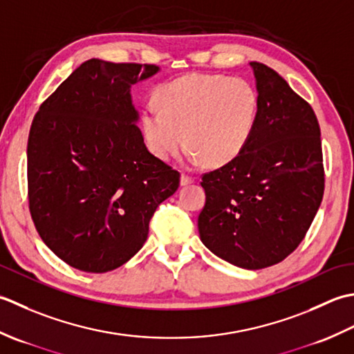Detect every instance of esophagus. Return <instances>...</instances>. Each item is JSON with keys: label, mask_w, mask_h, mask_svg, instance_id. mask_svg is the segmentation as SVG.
I'll use <instances>...</instances> for the list:
<instances>
[{"label": "esophagus", "mask_w": 354, "mask_h": 354, "mask_svg": "<svg viewBox=\"0 0 354 354\" xmlns=\"http://www.w3.org/2000/svg\"><path fill=\"white\" fill-rule=\"evenodd\" d=\"M192 182H194V178L191 176H187V174H182V177H180V185H182V186L191 185Z\"/></svg>", "instance_id": "esophagus-1"}]
</instances>
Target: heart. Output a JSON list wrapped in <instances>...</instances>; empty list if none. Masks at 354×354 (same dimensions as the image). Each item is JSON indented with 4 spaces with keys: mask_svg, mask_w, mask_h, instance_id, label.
Instances as JSON below:
<instances>
[{
    "mask_svg": "<svg viewBox=\"0 0 354 354\" xmlns=\"http://www.w3.org/2000/svg\"><path fill=\"white\" fill-rule=\"evenodd\" d=\"M156 99L160 108H143L140 125L149 151L162 160L177 156L187 137L196 160L226 163L254 131L258 95L244 77L187 75L162 85Z\"/></svg>",
    "mask_w": 354,
    "mask_h": 354,
    "instance_id": "obj_1",
    "label": "heart"
}]
</instances>
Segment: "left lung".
Segmentation results:
<instances>
[{"label":"left lung","instance_id":"8db88e82","mask_svg":"<svg viewBox=\"0 0 354 354\" xmlns=\"http://www.w3.org/2000/svg\"><path fill=\"white\" fill-rule=\"evenodd\" d=\"M250 66L258 90L254 131L240 154L201 176L198 232L221 259L257 270L283 261L304 240L326 177L313 108L275 70Z\"/></svg>","mask_w":354,"mask_h":354}]
</instances>
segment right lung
Listing matches in <instances>:
<instances>
[{"label":"right lung","mask_w":354,"mask_h":354,"mask_svg":"<svg viewBox=\"0 0 354 354\" xmlns=\"http://www.w3.org/2000/svg\"><path fill=\"white\" fill-rule=\"evenodd\" d=\"M154 64H81L35 114L27 142V197L48 249L71 268H120L148 238L157 206L180 172L147 149L129 88Z\"/></svg>","instance_id":"1"}]
</instances>
